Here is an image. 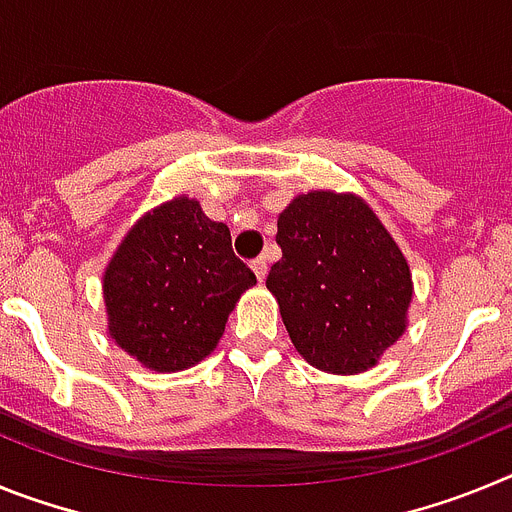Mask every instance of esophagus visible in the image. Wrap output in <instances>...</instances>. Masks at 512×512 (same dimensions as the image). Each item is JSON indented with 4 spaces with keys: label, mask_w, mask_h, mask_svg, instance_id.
I'll list each match as a JSON object with an SVG mask.
<instances>
[{
    "label": "esophagus",
    "mask_w": 512,
    "mask_h": 512,
    "mask_svg": "<svg viewBox=\"0 0 512 512\" xmlns=\"http://www.w3.org/2000/svg\"><path fill=\"white\" fill-rule=\"evenodd\" d=\"M251 269H253V274L259 277V282H264L266 271H269V266H266V256H259V259H253L251 261Z\"/></svg>",
    "instance_id": "obj_1"
}]
</instances>
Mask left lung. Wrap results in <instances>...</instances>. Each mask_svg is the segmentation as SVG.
<instances>
[{
    "label": "left lung",
    "mask_w": 512,
    "mask_h": 512,
    "mask_svg": "<svg viewBox=\"0 0 512 512\" xmlns=\"http://www.w3.org/2000/svg\"><path fill=\"white\" fill-rule=\"evenodd\" d=\"M271 266L287 333L323 372L356 374L405 333L413 282L400 248L354 194L310 192L279 215Z\"/></svg>",
    "instance_id": "obj_1"
}]
</instances>
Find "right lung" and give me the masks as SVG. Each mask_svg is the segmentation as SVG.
<instances>
[{
  "label": "right lung",
  "mask_w": 512,
  "mask_h": 512,
  "mask_svg": "<svg viewBox=\"0 0 512 512\" xmlns=\"http://www.w3.org/2000/svg\"><path fill=\"white\" fill-rule=\"evenodd\" d=\"M256 274L233 253L228 225L179 197L146 215L104 274L117 346L156 372L205 359Z\"/></svg>",
  "instance_id": "right-lung-1"
}]
</instances>
